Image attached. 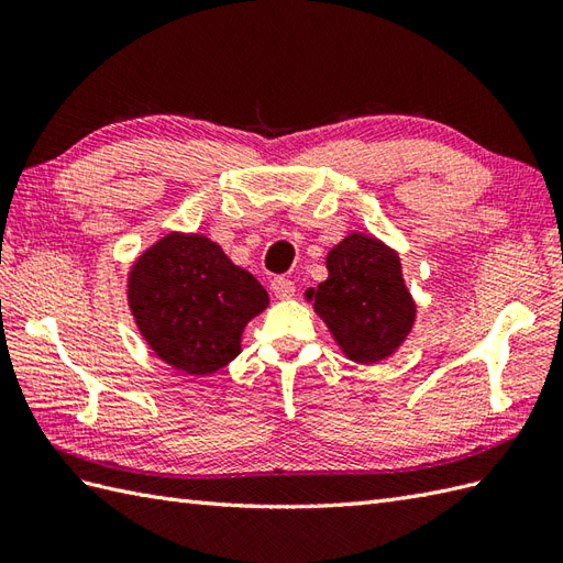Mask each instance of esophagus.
I'll use <instances>...</instances> for the list:
<instances>
[{"label":"esophagus","mask_w":563,"mask_h":563,"mask_svg":"<svg viewBox=\"0 0 563 563\" xmlns=\"http://www.w3.org/2000/svg\"><path fill=\"white\" fill-rule=\"evenodd\" d=\"M271 290L278 299H290L295 295V283L290 278L278 276V278L271 280Z\"/></svg>","instance_id":"obj_1"}]
</instances>
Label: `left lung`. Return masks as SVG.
Here are the masks:
<instances>
[{
	"instance_id": "obj_1",
	"label": "left lung",
	"mask_w": 563,
	"mask_h": 563,
	"mask_svg": "<svg viewBox=\"0 0 563 563\" xmlns=\"http://www.w3.org/2000/svg\"><path fill=\"white\" fill-rule=\"evenodd\" d=\"M328 278L307 299L333 333L344 356L378 364L411 333L416 301L401 278L395 250L364 233H350L325 256Z\"/></svg>"
}]
</instances>
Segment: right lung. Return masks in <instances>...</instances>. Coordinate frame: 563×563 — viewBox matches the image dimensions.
Segmentation results:
<instances>
[{"mask_svg": "<svg viewBox=\"0 0 563 563\" xmlns=\"http://www.w3.org/2000/svg\"><path fill=\"white\" fill-rule=\"evenodd\" d=\"M128 307L162 362L209 376L240 354L242 330L268 307V292L213 240L168 233L128 273Z\"/></svg>", "mask_w": 563, "mask_h": 563, "instance_id": "add662e5", "label": "right lung"}]
</instances>
